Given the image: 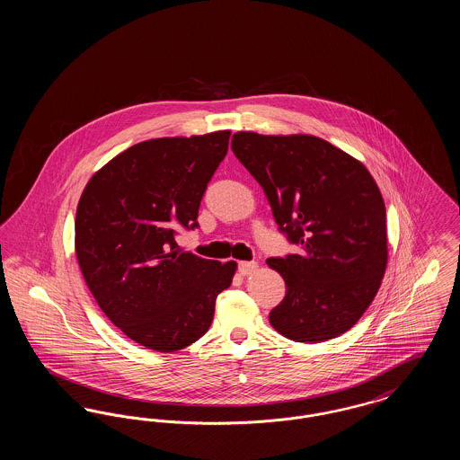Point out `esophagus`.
Wrapping results in <instances>:
<instances>
[{
    "label": "esophagus",
    "instance_id": "obj_1",
    "mask_svg": "<svg viewBox=\"0 0 460 460\" xmlns=\"http://www.w3.org/2000/svg\"><path fill=\"white\" fill-rule=\"evenodd\" d=\"M259 263L257 262H240L238 263V270L241 272V276H250L257 270Z\"/></svg>",
    "mask_w": 460,
    "mask_h": 460
}]
</instances>
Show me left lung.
Listing matches in <instances>:
<instances>
[{"label": "left lung", "mask_w": 460, "mask_h": 460, "mask_svg": "<svg viewBox=\"0 0 460 460\" xmlns=\"http://www.w3.org/2000/svg\"><path fill=\"white\" fill-rule=\"evenodd\" d=\"M233 154L257 179L300 253L270 257L286 283L269 323L298 343L343 334L371 305L388 261L386 208L369 171L328 141L236 132Z\"/></svg>", "instance_id": "left-lung-1"}]
</instances>
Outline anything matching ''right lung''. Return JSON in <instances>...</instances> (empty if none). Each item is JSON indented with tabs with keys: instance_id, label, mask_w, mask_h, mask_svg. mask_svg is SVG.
<instances>
[{
	"instance_id": "add662e5",
	"label": "right lung",
	"mask_w": 460,
	"mask_h": 460,
	"mask_svg": "<svg viewBox=\"0 0 460 460\" xmlns=\"http://www.w3.org/2000/svg\"><path fill=\"white\" fill-rule=\"evenodd\" d=\"M229 131L137 143L91 177L75 214V255L105 315L136 343L175 351L212 324L236 262L181 252L197 229L207 186L227 155Z\"/></svg>"
}]
</instances>
